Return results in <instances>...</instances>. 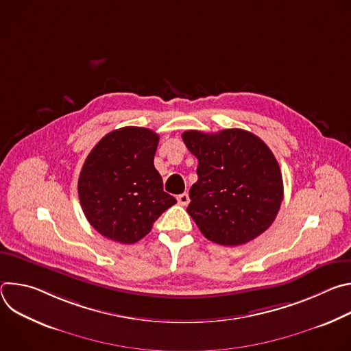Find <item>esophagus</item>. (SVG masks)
Instances as JSON below:
<instances>
[{
	"label": "esophagus",
	"instance_id": "esophagus-1",
	"mask_svg": "<svg viewBox=\"0 0 351 351\" xmlns=\"http://www.w3.org/2000/svg\"><path fill=\"white\" fill-rule=\"evenodd\" d=\"M178 203L180 206H187L190 203V198H189V194L187 193H182L178 195Z\"/></svg>",
	"mask_w": 351,
	"mask_h": 351
}]
</instances>
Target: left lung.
I'll list each match as a JSON object with an SVG mask.
<instances>
[{
	"instance_id": "left-lung-1",
	"label": "left lung",
	"mask_w": 351,
	"mask_h": 351,
	"mask_svg": "<svg viewBox=\"0 0 351 351\" xmlns=\"http://www.w3.org/2000/svg\"><path fill=\"white\" fill-rule=\"evenodd\" d=\"M182 138L198 160L187 213L202 233L222 245L264 233L283 199L280 168L269 147L243 129L187 130Z\"/></svg>"
}]
</instances>
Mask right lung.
<instances>
[{
    "label": "right lung",
    "mask_w": 351,
    "mask_h": 351,
    "mask_svg": "<svg viewBox=\"0 0 351 351\" xmlns=\"http://www.w3.org/2000/svg\"><path fill=\"white\" fill-rule=\"evenodd\" d=\"M160 136L126 126L106 134L87 156L77 191L90 225L107 239L132 244L176 204L154 167Z\"/></svg>",
    "instance_id": "right-lung-1"
}]
</instances>
